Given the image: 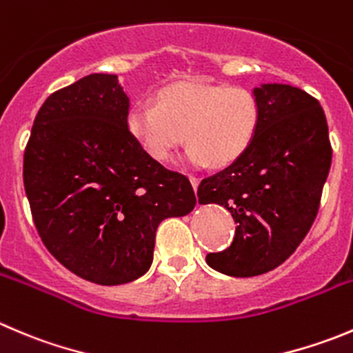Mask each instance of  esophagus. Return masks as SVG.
<instances>
[{
    "mask_svg": "<svg viewBox=\"0 0 353 353\" xmlns=\"http://www.w3.org/2000/svg\"><path fill=\"white\" fill-rule=\"evenodd\" d=\"M190 181H191V184H193V190L196 191L198 184H200V177H198V176H190Z\"/></svg>",
    "mask_w": 353,
    "mask_h": 353,
    "instance_id": "obj_1",
    "label": "esophagus"
}]
</instances>
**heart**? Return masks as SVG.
I'll use <instances>...</instances> for the list:
<instances>
[{"label":"heart","instance_id":"obj_1","mask_svg":"<svg viewBox=\"0 0 353 353\" xmlns=\"http://www.w3.org/2000/svg\"><path fill=\"white\" fill-rule=\"evenodd\" d=\"M259 125L255 94L238 85L176 82L157 93L155 107L134 105L128 114L129 132L152 159L169 160L186 134V160L193 165L236 162Z\"/></svg>","mask_w":353,"mask_h":353}]
</instances>
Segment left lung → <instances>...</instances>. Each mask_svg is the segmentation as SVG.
I'll return each mask as SVG.
<instances>
[{"label": "left lung", "mask_w": 353, "mask_h": 353, "mask_svg": "<svg viewBox=\"0 0 353 353\" xmlns=\"http://www.w3.org/2000/svg\"><path fill=\"white\" fill-rule=\"evenodd\" d=\"M253 94L260 105L255 139L196 193L201 205H222L234 219L231 246L207 255L212 269L234 278L272 271L295 252L319 210L333 155L316 98L288 84H262Z\"/></svg>", "instance_id": "8db88e82"}]
</instances>
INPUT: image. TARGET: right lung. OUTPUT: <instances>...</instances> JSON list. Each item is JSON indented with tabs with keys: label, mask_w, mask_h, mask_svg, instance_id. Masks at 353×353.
Returning a JSON list of instances; mask_svg holds the SVG:
<instances>
[{
	"label": "right lung",
	"mask_w": 353,
	"mask_h": 353,
	"mask_svg": "<svg viewBox=\"0 0 353 353\" xmlns=\"http://www.w3.org/2000/svg\"><path fill=\"white\" fill-rule=\"evenodd\" d=\"M128 114L117 75H85L48 97L23 153V188L44 246L103 286L145 274L160 222L196 203L190 179L132 138Z\"/></svg>",
	"instance_id": "obj_1"
}]
</instances>
